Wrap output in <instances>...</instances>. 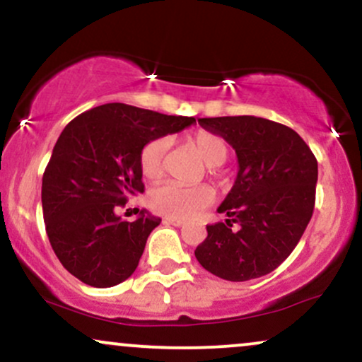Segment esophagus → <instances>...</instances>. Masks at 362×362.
<instances>
[{
    "mask_svg": "<svg viewBox=\"0 0 362 362\" xmlns=\"http://www.w3.org/2000/svg\"><path fill=\"white\" fill-rule=\"evenodd\" d=\"M164 222H165V223H169V225H174V227H181V225H185V222H182V220L171 218V216H165Z\"/></svg>",
    "mask_w": 362,
    "mask_h": 362,
    "instance_id": "34e87169",
    "label": "esophagus"
}]
</instances>
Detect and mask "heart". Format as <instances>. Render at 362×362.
<instances>
[{"mask_svg":"<svg viewBox=\"0 0 362 362\" xmlns=\"http://www.w3.org/2000/svg\"><path fill=\"white\" fill-rule=\"evenodd\" d=\"M168 146L169 144L165 139H156L146 144L140 151V171L147 180L157 181L163 177ZM188 146L210 168L211 174H216L215 168L222 165L228 157L227 140L210 130L194 132L188 137ZM214 199L215 193L208 185L188 188V186L176 185V182H165V185L157 186L148 194V203H151L152 210L177 220H186L198 215L199 211L210 206Z\"/></svg>","mask_w":362,"mask_h":362,"instance_id":"1","label":"heart"}]
</instances>
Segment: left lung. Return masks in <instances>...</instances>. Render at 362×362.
Segmentation results:
<instances>
[{"mask_svg": "<svg viewBox=\"0 0 362 362\" xmlns=\"http://www.w3.org/2000/svg\"><path fill=\"white\" fill-rule=\"evenodd\" d=\"M222 135L239 163L235 182L218 206L225 222L206 225L208 237L194 250L198 262L227 281L269 274L293 252L315 206L318 164L290 127L266 118H199ZM233 223L239 231H232Z\"/></svg>", "mask_w": 362, "mask_h": 362, "instance_id": "left-lung-1", "label": "left lung"}]
</instances>
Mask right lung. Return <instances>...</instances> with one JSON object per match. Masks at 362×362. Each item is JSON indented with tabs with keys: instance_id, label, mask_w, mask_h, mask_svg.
<instances>
[{
	"instance_id": "add662e5",
	"label": "right lung",
	"mask_w": 362,
	"mask_h": 362,
	"mask_svg": "<svg viewBox=\"0 0 362 362\" xmlns=\"http://www.w3.org/2000/svg\"><path fill=\"white\" fill-rule=\"evenodd\" d=\"M194 122L106 103L67 123L42 177V208L55 256L79 281L110 288L134 274L160 218L140 210L137 220L125 222L115 210L144 193V146Z\"/></svg>"
}]
</instances>
